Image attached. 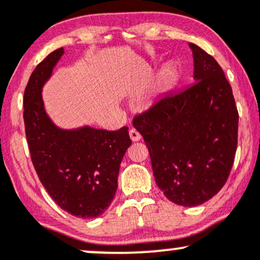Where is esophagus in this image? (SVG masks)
I'll return each instance as SVG.
<instances>
[{
    "label": "esophagus",
    "instance_id": "esophagus-1",
    "mask_svg": "<svg viewBox=\"0 0 260 260\" xmlns=\"http://www.w3.org/2000/svg\"><path fill=\"white\" fill-rule=\"evenodd\" d=\"M129 137H131V139L133 140V142H138V140L142 139V136H140V133L137 129H134V128L129 129Z\"/></svg>",
    "mask_w": 260,
    "mask_h": 260
}]
</instances>
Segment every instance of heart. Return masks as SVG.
<instances>
[{"label":"heart","mask_w":260,"mask_h":260,"mask_svg":"<svg viewBox=\"0 0 260 260\" xmlns=\"http://www.w3.org/2000/svg\"><path fill=\"white\" fill-rule=\"evenodd\" d=\"M177 76L178 72L176 66L172 63L166 64L165 67L162 68V71H161L159 83H157L160 91H166L168 89L171 88V86L174 85V83L176 82V79H177Z\"/></svg>","instance_id":"heart-1"}]
</instances>
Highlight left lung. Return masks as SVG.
<instances>
[{"label":"left lung","instance_id":"obj_1","mask_svg":"<svg viewBox=\"0 0 260 260\" xmlns=\"http://www.w3.org/2000/svg\"><path fill=\"white\" fill-rule=\"evenodd\" d=\"M196 84L165 95L133 118L150 154L155 182L169 201L197 207L228 181L237 149L232 88L213 56L189 44Z\"/></svg>","mask_w":260,"mask_h":260}]
</instances>
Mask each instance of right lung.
Wrapping results in <instances>:
<instances>
[{
    "mask_svg": "<svg viewBox=\"0 0 260 260\" xmlns=\"http://www.w3.org/2000/svg\"><path fill=\"white\" fill-rule=\"evenodd\" d=\"M63 47L37 66L23 99L25 136L35 171L45 189L73 216H100L117 190L122 157L132 144L128 127L118 131L56 127L44 109L41 88L51 77Z\"/></svg>",
    "mask_w": 260,
    "mask_h": 260,
    "instance_id": "right-lung-1",
    "label": "right lung"
}]
</instances>
